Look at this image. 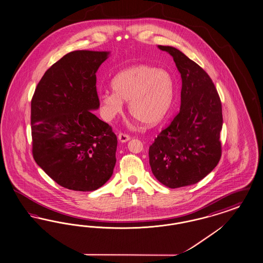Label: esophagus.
<instances>
[{"instance_id":"34e87169","label":"esophagus","mask_w":263,"mask_h":263,"mask_svg":"<svg viewBox=\"0 0 263 263\" xmlns=\"http://www.w3.org/2000/svg\"><path fill=\"white\" fill-rule=\"evenodd\" d=\"M118 140H119V142H121V143H126V142H128V141L130 140V137H129V135L124 134V133H119Z\"/></svg>"}]
</instances>
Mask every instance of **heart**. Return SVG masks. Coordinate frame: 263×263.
Segmentation results:
<instances>
[{"label":"heart","instance_id":"b5f03b06","mask_svg":"<svg viewBox=\"0 0 263 263\" xmlns=\"http://www.w3.org/2000/svg\"><path fill=\"white\" fill-rule=\"evenodd\" d=\"M114 91H105L100 102L105 116L115 117L128 102L130 115L147 126L160 123L171 108L174 83L171 74L147 64H139L118 72L112 79Z\"/></svg>","mask_w":263,"mask_h":263}]
</instances>
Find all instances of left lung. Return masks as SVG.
I'll return each instance as SVG.
<instances>
[{
  "mask_svg": "<svg viewBox=\"0 0 263 263\" xmlns=\"http://www.w3.org/2000/svg\"><path fill=\"white\" fill-rule=\"evenodd\" d=\"M158 48L173 58L180 72L181 105L149 147V165L161 184L175 189L198 183L219 162L222 106L212 80L199 64L174 47Z\"/></svg>",
  "mask_w": 263,
  "mask_h": 263,
  "instance_id": "1",
  "label": "left lung"
}]
</instances>
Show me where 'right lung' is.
<instances>
[{
    "instance_id": "right-lung-1",
    "label": "right lung",
    "mask_w": 263,
    "mask_h": 263,
    "mask_svg": "<svg viewBox=\"0 0 263 263\" xmlns=\"http://www.w3.org/2000/svg\"><path fill=\"white\" fill-rule=\"evenodd\" d=\"M110 52L66 53L43 75L31 101L33 158L63 188L89 192L114 173L117 138L95 116L96 73Z\"/></svg>"
}]
</instances>
